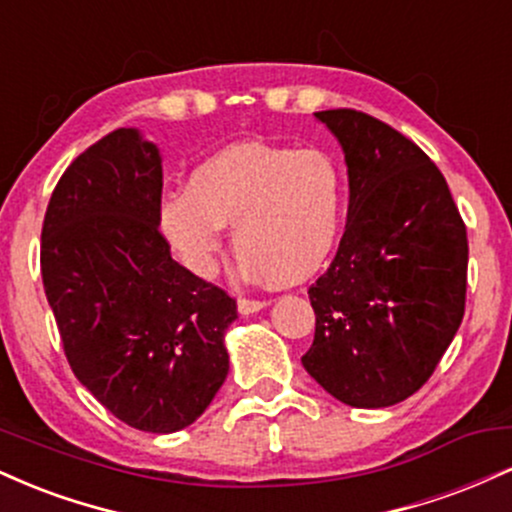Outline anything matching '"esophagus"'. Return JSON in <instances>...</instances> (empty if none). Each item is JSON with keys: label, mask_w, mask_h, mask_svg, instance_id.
<instances>
[{"label": "esophagus", "mask_w": 512, "mask_h": 512, "mask_svg": "<svg viewBox=\"0 0 512 512\" xmlns=\"http://www.w3.org/2000/svg\"><path fill=\"white\" fill-rule=\"evenodd\" d=\"M269 301H264V298H240L238 301V310L240 315H252L257 313V310L267 308Z\"/></svg>", "instance_id": "obj_1"}]
</instances>
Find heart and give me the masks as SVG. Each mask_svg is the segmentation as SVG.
I'll return each instance as SVG.
<instances>
[{"instance_id":"1","label":"heart","mask_w":512,"mask_h":512,"mask_svg":"<svg viewBox=\"0 0 512 512\" xmlns=\"http://www.w3.org/2000/svg\"><path fill=\"white\" fill-rule=\"evenodd\" d=\"M346 214V170L325 146L245 142L192 170L187 190L161 204V226L197 272H209L221 226L252 281H303L325 267Z\"/></svg>"}]
</instances>
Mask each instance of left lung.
Here are the masks:
<instances>
[{
    "instance_id": "1",
    "label": "left lung",
    "mask_w": 512,
    "mask_h": 512,
    "mask_svg": "<svg viewBox=\"0 0 512 512\" xmlns=\"http://www.w3.org/2000/svg\"><path fill=\"white\" fill-rule=\"evenodd\" d=\"M349 168L346 231L308 289L315 339L303 368L339 402L380 409L433 375L464 315L467 226L443 173L361 110L315 113Z\"/></svg>"
}]
</instances>
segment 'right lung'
Returning a JSON list of instances; mask_svg holds the SVG:
<instances>
[{
    "label": "right lung",
    "mask_w": 512,
    "mask_h": 512,
    "mask_svg": "<svg viewBox=\"0 0 512 512\" xmlns=\"http://www.w3.org/2000/svg\"><path fill=\"white\" fill-rule=\"evenodd\" d=\"M154 144L120 127L88 146L52 190L40 274L69 366L127 426L173 433L228 375L236 298L170 257Z\"/></svg>",
    "instance_id": "1"
}]
</instances>
